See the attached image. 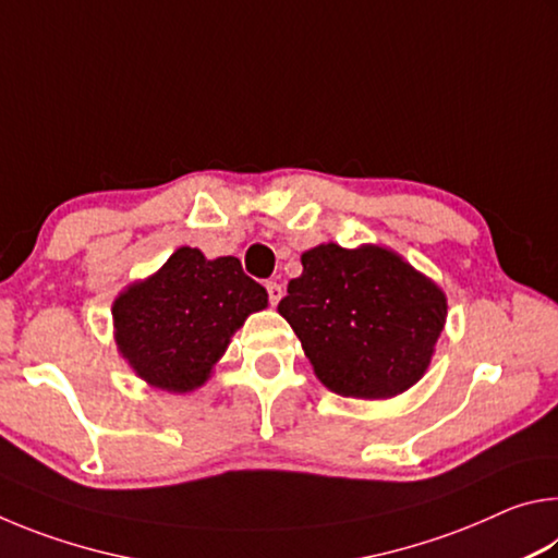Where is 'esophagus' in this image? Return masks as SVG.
<instances>
[{
  "label": "esophagus",
  "mask_w": 558,
  "mask_h": 558,
  "mask_svg": "<svg viewBox=\"0 0 558 558\" xmlns=\"http://www.w3.org/2000/svg\"><path fill=\"white\" fill-rule=\"evenodd\" d=\"M266 290H268V300H270V305H278L280 298H282V286H280V282H276V280H268V282H266Z\"/></svg>",
  "instance_id": "esophagus-1"
}]
</instances>
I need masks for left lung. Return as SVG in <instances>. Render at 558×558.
Instances as JSON below:
<instances>
[{"label":"left lung","instance_id":"1","mask_svg":"<svg viewBox=\"0 0 558 558\" xmlns=\"http://www.w3.org/2000/svg\"><path fill=\"white\" fill-rule=\"evenodd\" d=\"M278 313L329 391L389 399L428 369L448 305L393 251L325 243L302 253V276L288 282Z\"/></svg>","mask_w":558,"mask_h":558}]
</instances>
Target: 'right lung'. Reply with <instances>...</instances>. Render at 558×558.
Wrapping results in <instances>:
<instances>
[{"mask_svg": "<svg viewBox=\"0 0 558 558\" xmlns=\"http://www.w3.org/2000/svg\"><path fill=\"white\" fill-rule=\"evenodd\" d=\"M266 305V288L245 276L239 258L206 260L184 245L116 300V342L147 384L192 391L209 379L245 317Z\"/></svg>", "mask_w": 558, "mask_h": 558, "instance_id": "obj_1", "label": "right lung"}]
</instances>
